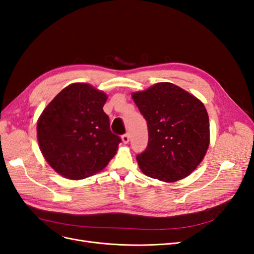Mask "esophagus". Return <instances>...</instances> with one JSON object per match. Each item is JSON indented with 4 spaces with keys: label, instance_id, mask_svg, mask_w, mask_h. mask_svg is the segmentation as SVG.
Returning <instances> with one entry per match:
<instances>
[{
    "label": "esophagus",
    "instance_id": "obj_1",
    "mask_svg": "<svg viewBox=\"0 0 254 254\" xmlns=\"http://www.w3.org/2000/svg\"><path fill=\"white\" fill-rule=\"evenodd\" d=\"M122 141L124 142L125 144H127V143L129 142V134H128V133L123 134V135H122Z\"/></svg>",
    "mask_w": 254,
    "mask_h": 254
}]
</instances>
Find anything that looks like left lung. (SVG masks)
I'll return each mask as SVG.
<instances>
[{
  "label": "left lung",
  "mask_w": 254,
  "mask_h": 254,
  "mask_svg": "<svg viewBox=\"0 0 254 254\" xmlns=\"http://www.w3.org/2000/svg\"><path fill=\"white\" fill-rule=\"evenodd\" d=\"M147 122L148 144L136 156L141 171L153 179L175 182L193 173L210 144L204 105L171 82H158L132 93Z\"/></svg>",
  "instance_id": "8db88e82"
}]
</instances>
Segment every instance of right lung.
I'll return each instance as SVG.
<instances>
[{
  "label": "right lung",
  "mask_w": 254,
  "mask_h": 254,
  "mask_svg": "<svg viewBox=\"0 0 254 254\" xmlns=\"http://www.w3.org/2000/svg\"><path fill=\"white\" fill-rule=\"evenodd\" d=\"M107 95L89 83H72L47 106L38 120L39 147L54 171L80 180L103 171L121 137L111 132L103 107Z\"/></svg>",
  "instance_id": "right-lung-1"
}]
</instances>
